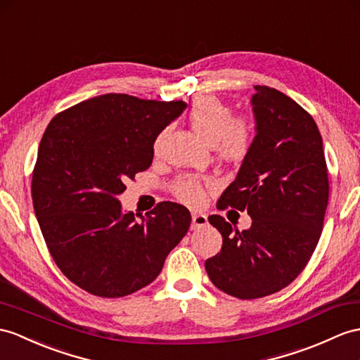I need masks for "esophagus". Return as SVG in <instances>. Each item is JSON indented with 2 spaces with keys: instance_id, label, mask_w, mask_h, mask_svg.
<instances>
[{
  "instance_id": "1",
  "label": "esophagus",
  "mask_w": 360,
  "mask_h": 360,
  "mask_svg": "<svg viewBox=\"0 0 360 360\" xmlns=\"http://www.w3.org/2000/svg\"><path fill=\"white\" fill-rule=\"evenodd\" d=\"M207 224V215L194 212L192 214V229H200V227H205Z\"/></svg>"
}]
</instances>
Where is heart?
<instances>
[{"instance_id":"heart-1","label":"heart","mask_w":360,"mask_h":360,"mask_svg":"<svg viewBox=\"0 0 360 360\" xmlns=\"http://www.w3.org/2000/svg\"><path fill=\"white\" fill-rule=\"evenodd\" d=\"M229 105L210 96L198 98L189 110L188 119L192 131L207 145L215 146L217 154L224 160H240L250 148L252 131L246 120L232 119ZM162 136L155 139L154 148L160 146ZM175 194L189 205H197L203 197L200 183L183 179L175 185Z\"/></svg>"}]
</instances>
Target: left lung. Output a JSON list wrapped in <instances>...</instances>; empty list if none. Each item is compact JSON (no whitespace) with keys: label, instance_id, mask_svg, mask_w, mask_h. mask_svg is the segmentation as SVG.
<instances>
[{"label":"left lung","instance_id":"obj_1","mask_svg":"<svg viewBox=\"0 0 360 360\" xmlns=\"http://www.w3.org/2000/svg\"><path fill=\"white\" fill-rule=\"evenodd\" d=\"M255 90V137L217 203L246 209L252 224L238 232L223 217H209L223 248L205 262L212 284L240 300L276 293L301 274L318 246L328 203L327 163L313 117L281 91Z\"/></svg>","mask_w":360,"mask_h":360}]
</instances>
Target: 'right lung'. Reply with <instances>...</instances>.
I'll use <instances>...</instances> for the list:
<instances>
[{
	"label": "right lung",
	"mask_w": 360,
	"mask_h": 360,
	"mask_svg": "<svg viewBox=\"0 0 360 360\" xmlns=\"http://www.w3.org/2000/svg\"><path fill=\"white\" fill-rule=\"evenodd\" d=\"M186 107L108 93L49 124L33 171V207L56 266L85 292L120 297L151 284L186 235L185 206L163 201L137 218L119 200L125 181L151 166L157 136Z\"/></svg>",
	"instance_id": "1"
}]
</instances>
